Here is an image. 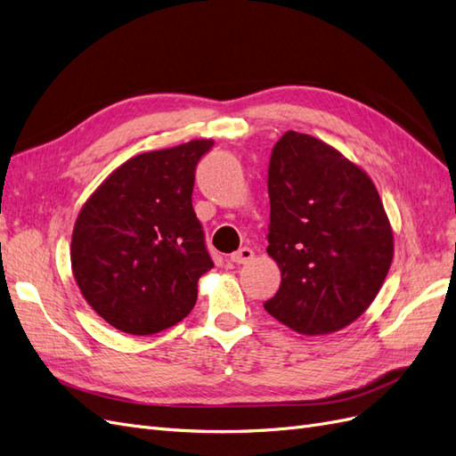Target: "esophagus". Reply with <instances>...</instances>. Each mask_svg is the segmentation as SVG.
<instances>
[{
  "instance_id": "obj_1",
  "label": "esophagus",
  "mask_w": 456,
  "mask_h": 456,
  "mask_svg": "<svg viewBox=\"0 0 456 456\" xmlns=\"http://www.w3.org/2000/svg\"><path fill=\"white\" fill-rule=\"evenodd\" d=\"M253 256H255V253L251 247H241L240 251L230 255V260L233 262V265H247V262H249Z\"/></svg>"
}]
</instances>
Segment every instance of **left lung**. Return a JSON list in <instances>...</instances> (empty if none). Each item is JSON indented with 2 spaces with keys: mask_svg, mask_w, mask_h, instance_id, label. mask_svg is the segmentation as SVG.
Listing matches in <instances>:
<instances>
[{
  "mask_svg": "<svg viewBox=\"0 0 456 456\" xmlns=\"http://www.w3.org/2000/svg\"><path fill=\"white\" fill-rule=\"evenodd\" d=\"M268 255L281 285L265 308L300 335L357 320L386 280L394 236L370 178L340 151L287 131L268 165Z\"/></svg>",
  "mask_w": 456,
  "mask_h": 456,
  "instance_id": "left-lung-1",
  "label": "left lung"
}]
</instances>
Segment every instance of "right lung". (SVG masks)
I'll use <instances>...</instances> for the list:
<instances>
[{
  "label": "right lung",
  "mask_w": 456,
  "mask_h": 456,
  "mask_svg": "<svg viewBox=\"0 0 456 456\" xmlns=\"http://www.w3.org/2000/svg\"><path fill=\"white\" fill-rule=\"evenodd\" d=\"M213 141L146 151L118 167L81 207L72 270L104 322L154 335L194 308L198 280L215 265L191 207L200 159Z\"/></svg>",
  "instance_id": "right-lung-1"
}]
</instances>
